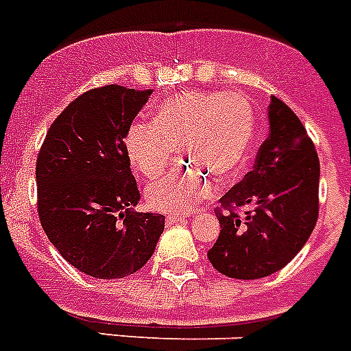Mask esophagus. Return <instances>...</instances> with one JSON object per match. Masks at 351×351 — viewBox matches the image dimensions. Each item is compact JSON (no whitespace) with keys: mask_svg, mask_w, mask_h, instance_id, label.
<instances>
[{"mask_svg":"<svg viewBox=\"0 0 351 351\" xmlns=\"http://www.w3.org/2000/svg\"><path fill=\"white\" fill-rule=\"evenodd\" d=\"M182 221H185V216H167L166 217L167 226L175 225V223H182Z\"/></svg>","mask_w":351,"mask_h":351,"instance_id":"1","label":"esophagus"}]
</instances>
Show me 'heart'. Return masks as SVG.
Returning <instances> with one entry per match:
<instances>
[{
    "label": "heart",
    "mask_w": 351,
    "mask_h": 351,
    "mask_svg": "<svg viewBox=\"0 0 351 351\" xmlns=\"http://www.w3.org/2000/svg\"><path fill=\"white\" fill-rule=\"evenodd\" d=\"M255 134V112L241 94L187 90L157 108L153 123H135L125 148L132 166L146 178L162 175L175 149L187 167L149 184L146 203L157 212L185 214L208 198L216 184L243 167Z\"/></svg>",
    "instance_id": "heart-1"
}]
</instances>
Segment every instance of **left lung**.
<instances>
[{"mask_svg": "<svg viewBox=\"0 0 351 351\" xmlns=\"http://www.w3.org/2000/svg\"><path fill=\"white\" fill-rule=\"evenodd\" d=\"M269 135L253 171L219 199V237L207 257L237 280L273 275L311 237L319 212V158L305 126L271 96Z\"/></svg>", "mask_w": 351, "mask_h": 351, "instance_id": "obj_1", "label": "left lung"}]
</instances>
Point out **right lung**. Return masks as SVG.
Wrapping results in <instances>:
<instances>
[{
    "label": "right lung",
    "mask_w": 351,
    "mask_h": 351,
    "mask_svg": "<svg viewBox=\"0 0 351 351\" xmlns=\"http://www.w3.org/2000/svg\"><path fill=\"white\" fill-rule=\"evenodd\" d=\"M152 93L87 90L53 121L37 157L40 225L62 257L94 278L134 275L164 232L162 214L134 210L141 194L125 148Z\"/></svg>",
    "instance_id": "1"
}]
</instances>
